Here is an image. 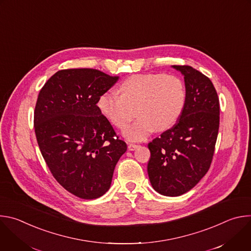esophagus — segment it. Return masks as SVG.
<instances>
[{"label": "esophagus", "instance_id": "esophagus-1", "mask_svg": "<svg viewBox=\"0 0 251 251\" xmlns=\"http://www.w3.org/2000/svg\"><path fill=\"white\" fill-rule=\"evenodd\" d=\"M138 147H139V145H136V144H130V143L128 144V150H129V151H134V150L137 149Z\"/></svg>", "mask_w": 251, "mask_h": 251}]
</instances>
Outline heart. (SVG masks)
Segmentation results:
<instances>
[{
    "instance_id": "obj_1",
    "label": "heart",
    "mask_w": 251,
    "mask_h": 251,
    "mask_svg": "<svg viewBox=\"0 0 251 251\" xmlns=\"http://www.w3.org/2000/svg\"><path fill=\"white\" fill-rule=\"evenodd\" d=\"M121 94L106 91L98 98L100 112L114 126L123 128L135 116L139 118L122 131L129 141L145 140L156 129L172 127L181 116L186 88L182 79L163 74L136 75L119 85Z\"/></svg>"
}]
</instances>
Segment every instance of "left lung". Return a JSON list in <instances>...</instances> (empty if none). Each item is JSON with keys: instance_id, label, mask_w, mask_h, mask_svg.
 I'll return each instance as SVG.
<instances>
[{"instance_id": "1", "label": "left lung", "mask_w": 251, "mask_h": 251, "mask_svg": "<svg viewBox=\"0 0 251 251\" xmlns=\"http://www.w3.org/2000/svg\"><path fill=\"white\" fill-rule=\"evenodd\" d=\"M184 76L186 102L176 124L148 144L153 189L167 197L192 190L209 169L220 127L218 93L208 77L189 65H172Z\"/></svg>"}]
</instances>
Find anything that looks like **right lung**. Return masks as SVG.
<instances>
[{"instance_id": "obj_1", "label": "right lung", "mask_w": 251, "mask_h": 251, "mask_svg": "<svg viewBox=\"0 0 251 251\" xmlns=\"http://www.w3.org/2000/svg\"><path fill=\"white\" fill-rule=\"evenodd\" d=\"M117 79L91 68L59 70L35 104L42 155L55 180L80 199H97L109 190L115 166L127 151L96 105Z\"/></svg>"}]
</instances>
